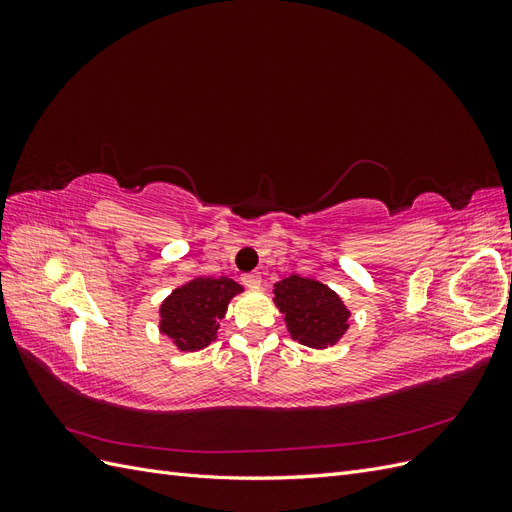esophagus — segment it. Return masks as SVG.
I'll return each instance as SVG.
<instances>
[{
	"label": "esophagus",
	"instance_id": "34e87169",
	"mask_svg": "<svg viewBox=\"0 0 512 512\" xmlns=\"http://www.w3.org/2000/svg\"><path fill=\"white\" fill-rule=\"evenodd\" d=\"M260 273H247V275H243V284L247 286V288H258L260 286Z\"/></svg>",
	"mask_w": 512,
	"mask_h": 512
}]
</instances>
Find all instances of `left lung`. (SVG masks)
<instances>
[{"label": "left lung", "mask_w": 512, "mask_h": 512, "mask_svg": "<svg viewBox=\"0 0 512 512\" xmlns=\"http://www.w3.org/2000/svg\"><path fill=\"white\" fill-rule=\"evenodd\" d=\"M273 294L290 337L303 346H335L350 327V312L339 294L316 280L290 275L275 284Z\"/></svg>", "instance_id": "1"}]
</instances>
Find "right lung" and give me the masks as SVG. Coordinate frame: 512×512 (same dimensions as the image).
<instances>
[{"mask_svg": "<svg viewBox=\"0 0 512 512\" xmlns=\"http://www.w3.org/2000/svg\"><path fill=\"white\" fill-rule=\"evenodd\" d=\"M243 286L230 277H194L175 288L160 305V333L181 352H196L215 342L220 320Z\"/></svg>", "mask_w": 512, "mask_h": 512, "instance_id": "obj_1", "label": "right lung"}]
</instances>
